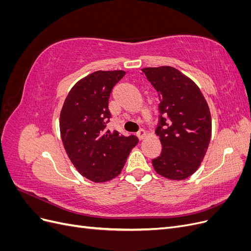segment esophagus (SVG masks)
Wrapping results in <instances>:
<instances>
[{"instance_id":"34e87169","label":"esophagus","mask_w":251,"mask_h":251,"mask_svg":"<svg viewBox=\"0 0 251 251\" xmlns=\"http://www.w3.org/2000/svg\"><path fill=\"white\" fill-rule=\"evenodd\" d=\"M147 132L144 131V130H141V131H139L138 133H137V137H138V139L139 140H142V139H144L147 137Z\"/></svg>"}]
</instances>
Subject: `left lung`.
Masks as SVG:
<instances>
[{"label": "left lung", "mask_w": 251, "mask_h": 251, "mask_svg": "<svg viewBox=\"0 0 251 251\" xmlns=\"http://www.w3.org/2000/svg\"><path fill=\"white\" fill-rule=\"evenodd\" d=\"M141 71L159 96L156 135L162 153L151 161L154 170L170 180H184L199 169L209 146L208 104L199 87L173 67H149Z\"/></svg>", "instance_id": "1"}]
</instances>
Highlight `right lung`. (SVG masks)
<instances>
[{"label": "right lung", "mask_w": 251, "mask_h": 251, "mask_svg": "<svg viewBox=\"0 0 251 251\" xmlns=\"http://www.w3.org/2000/svg\"><path fill=\"white\" fill-rule=\"evenodd\" d=\"M126 72L96 71L78 80L66 97L59 116L60 137L68 157L82 177L95 183L121 173L136 136L105 130L111 117L109 97Z\"/></svg>", "instance_id": "obj_1"}]
</instances>
